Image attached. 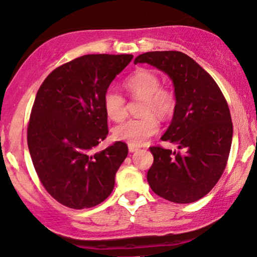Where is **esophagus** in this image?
<instances>
[{"mask_svg":"<svg viewBox=\"0 0 257 257\" xmlns=\"http://www.w3.org/2000/svg\"><path fill=\"white\" fill-rule=\"evenodd\" d=\"M138 150H139L138 147H136V145L128 144V151H130V153H136V151H138Z\"/></svg>","mask_w":257,"mask_h":257,"instance_id":"esophagus-1","label":"esophagus"}]
</instances>
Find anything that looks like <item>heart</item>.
I'll return each mask as SVG.
<instances>
[{
    "mask_svg": "<svg viewBox=\"0 0 257 257\" xmlns=\"http://www.w3.org/2000/svg\"><path fill=\"white\" fill-rule=\"evenodd\" d=\"M125 88L135 97L144 99L143 118L128 119L113 128L116 141L131 145H143L157 134L160 123L154 114L166 119L174 113L176 106L175 94L161 87V78L148 69H139L125 81ZM103 109L113 121H120L126 115V101L118 91L109 89L103 96Z\"/></svg>",
    "mask_w": 257,
    "mask_h": 257,
    "instance_id": "b5f03b06",
    "label": "heart"
}]
</instances>
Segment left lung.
<instances>
[{
    "instance_id": "left-lung-1",
    "label": "left lung",
    "mask_w": 257,
    "mask_h": 257,
    "mask_svg": "<svg viewBox=\"0 0 257 257\" xmlns=\"http://www.w3.org/2000/svg\"><path fill=\"white\" fill-rule=\"evenodd\" d=\"M137 63L169 76L176 99L172 122L161 139L179 150L150 148L149 186L172 202H194L216 186L226 167L233 132L229 106L216 81L185 53L147 52L136 57Z\"/></svg>"
}]
</instances>
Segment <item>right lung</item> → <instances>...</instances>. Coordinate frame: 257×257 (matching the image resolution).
<instances>
[{
  "label": "right lung",
  "instance_id": "obj_1",
  "mask_svg": "<svg viewBox=\"0 0 257 257\" xmlns=\"http://www.w3.org/2000/svg\"><path fill=\"white\" fill-rule=\"evenodd\" d=\"M132 55H85L55 69L40 85L27 128L34 169L49 194L82 210L107 199L128 154L115 142L93 154L108 135L103 96Z\"/></svg>",
  "mask_w": 257,
  "mask_h": 257
}]
</instances>
